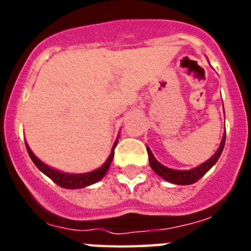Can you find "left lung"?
Returning a JSON list of instances; mask_svg holds the SVG:
<instances>
[{
	"instance_id": "8db88e82",
	"label": "left lung",
	"mask_w": 251,
	"mask_h": 251,
	"mask_svg": "<svg viewBox=\"0 0 251 251\" xmlns=\"http://www.w3.org/2000/svg\"><path fill=\"white\" fill-rule=\"evenodd\" d=\"M225 136L226 133H224L223 141L220 143V147L217 148L216 153L210 159H207L206 162H203L202 165H200L199 167L192 168V170L188 171H179V170H172V168H168L166 166L161 165L154 156L153 153L151 152L150 148L147 147L148 152V159H150V166L154 172H156L158 176H161L162 178L168 181L171 183H176V185H192V183L197 182L203 175L207 172L212 166L215 165L219 159V157L221 156V152L224 150V146H225Z\"/></svg>"
}]
</instances>
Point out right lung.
Listing matches in <instances>:
<instances>
[{"label": "right lung", "instance_id": "add662e5", "mask_svg": "<svg viewBox=\"0 0 251 251\" xmlns=\"http://www.w3.org/2000/svg\"><path fill=\"white\" fill-rule=\"evenodd\" d=\"M118 143V138L117 141L114 142V145H113V150L112 153H110V156L108 157L105 162H104V165L101 167H99L98 170L92 171V172H88V174H64V172H60V171L54 170V168L49 167L48 165H45L44 162L40 161L36 156H35L32 151L30 150V147L26 143V150L28 152V156L30 158L32 159V162L35 163L37 168H39L43 174H45L46 176L50 177L52 181H54L56 185H59L60 187L63 188H70V190H74V188H83L86 187V186L93 185V183L98 182L103 178L104 176L106 175L108 170H109V166L113 161V157H114V148Z\"/></svg>", "mask_w": 251, "mask_h": 251}]
</instances>
